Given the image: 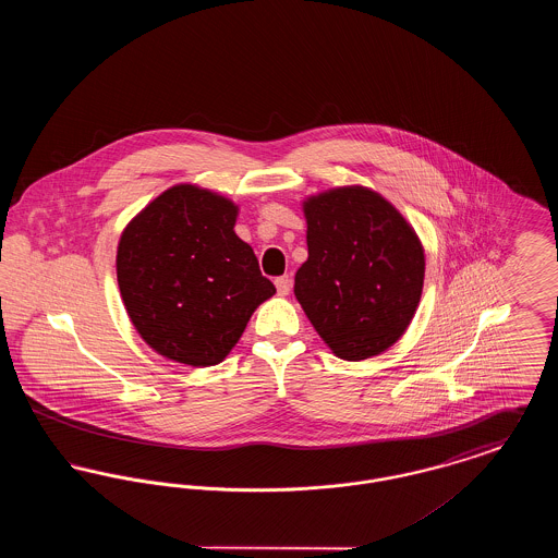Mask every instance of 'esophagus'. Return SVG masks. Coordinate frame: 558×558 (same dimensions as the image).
Masks as SVG:
<instances>
[{
    "label": "esophagus",
    "mask_w": 558,
    "mask_h": 558,
    "mask_svg": "<svg viewBox=\"0 0 558 558\" xmlns=\"http://www.w3.org/2000/svg\"><path fill=\"white\" fill-rule=\"evenodd\" d=\"M276 289H278V294L287 296V294L291 292V278H289V276H280V278H276Z\"/></svg>",
    "instance_id": "1"
}]
</instances>
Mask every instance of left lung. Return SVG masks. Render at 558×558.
<instances>
[{
	"label": "left lung",
	"mask_w": 558,
	"mask_h": 558,
	"mask_svg": "<svg viewBox=\"0 0 558 558\" xmlns=\"http://www.w3.org/2000/svg\"><path fill=\"white\" fill-rule=\"evenodd\" d=\"M307 262L294 296L330 351L349 362L396 345L425 284V248L410 221L378 192L341 186L303 201Z\"/></svg>",
	"instance_id": "obj_1"
}]
</instances>
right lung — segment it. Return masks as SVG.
<instances>
[{
  "label": "right lung",
  "instance_id": "1",
  "mask_svg": "<svg viewBox=\"0 0 558 558\" xmlns=\"http://www.w3.org/2000/svg\"><path fill=\"white\" fill-rule=\"evenodd\" d=\"M239 205L209 187L175 184L123 228L117 282L133 328L159 355L215 366L253 312L274 296L259 262L234 232Z\"/></svg>",
  "mask_w": 558,
  "mask_h": 558
}]
</instances>
